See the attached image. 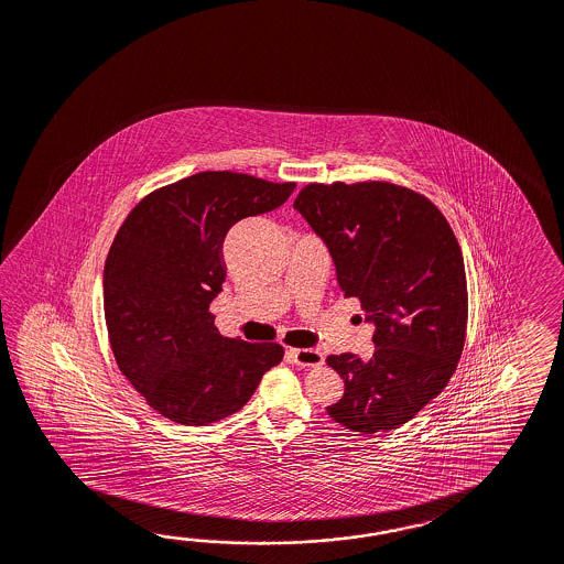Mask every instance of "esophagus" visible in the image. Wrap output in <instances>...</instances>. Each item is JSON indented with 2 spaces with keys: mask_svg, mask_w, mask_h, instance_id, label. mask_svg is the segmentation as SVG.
Listing matches in <instances>:
<instances>
[{
  "mask_svg": "<svg viewBox=\"0 0 564 564\" xmlns=\"http://www.w3.org/2000/svg\"><path fill=\"white\" fill-rule=\"evenodd\" d=\"M288 357L297 367H321L324 364V355L318 349H290Z\"/></svg>",
  "mask_w": 564,
  "mask_h": 564,
  "instance_id": "esophagus-1",
  "label": "esophagus"
}]
</instances>
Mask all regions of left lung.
Returning a JSON list of instances; mask_svg holds the SVG:
<instances>
[{
  "mask_svg": "<svg viewBox=\"0 0 564 564\" xmlns=\"http://www.w3.org/2000/svg\"><path fill=\"white\" fill-rule=\"evenodd\" d=\"M293 207L328 246L345 297L376 324L371 359H326L345 380L326 411L366 435L404 425L447 386L464 350L468 288L454 229L421 193L381 181L307 184Z\"/></svg>",
  "mask_w": 564,
  "mask_h": 564,
  "instance_id": "left-lung-1",
  "label": "left lung"
}]
</instances>
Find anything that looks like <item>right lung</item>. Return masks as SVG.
Wrapping results in <instances>:
<instances>
[{
	"label": "right lung",
	"mask_w": 564,
	"mask_h": 564,
	"mask_svg": "<svg viewBox=\"0 0 564 564\" xmlns=\"http://www.w3.org/2000/svg\"><path fill=\"white\" fill-rule=\"evenodd\" d=\"M293 188L229 170L198 172L141 198L117 231L105 264L110 349L122 376L170 421L226 419L281 364L276 343L219 335L209 305L226 281L229 228L281 207Z\"/></svg>",
	"instance_id": "right-lung-1"
}]
</instances>
